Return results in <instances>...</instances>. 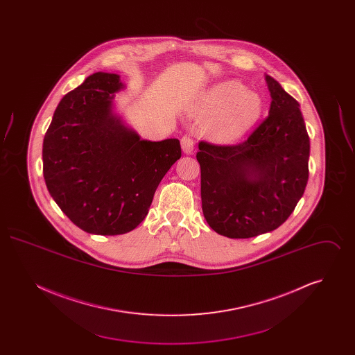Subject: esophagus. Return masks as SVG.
<instances>
[{"mask_svg":"<svg viewBox=\"0 0 355 355\" xmlns=\"http://www.w3.org/2000/svg\"><path fill=\"white\" fill-rule=\"evenodd\" d=\"M181 148H182V152L185 154H190L194 150V141L190 135H184L181 138Z\"/></svg>","mask_w":355,"mask_h":355,"instance_id":"34e87169","label":"esophagus"}]
</instances>
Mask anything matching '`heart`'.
I'll use <instances>...</instances> for the list:
<instances>
[{"instance_id": "1", "label": "heart", "mask_w": 355, "mask_h": 355, "mask_svg": "<svg viewBox=\"0 0 355 355\" xmlns=\"http://www.w3.org/2000/svg\"><path fill=\"white\" fill-rule=\"evenodd\" d=\"M194 114L206 116L203 135L230 144L246 135L263 113V100L241 81L229 80L210 86L194 107Z\"/></svg>"}]
</instances>
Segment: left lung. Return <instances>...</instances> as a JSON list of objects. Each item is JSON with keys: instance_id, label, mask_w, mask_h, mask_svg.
Returning <instances> with one entry per match:
<instances>
[{"instance_id": "1", "label": "left lung", "mask_w": 355, "mask_h": 355, "mask_svg": "<svg viewBox=\"0 0 355 355\" xmlns=\"http://www.w3.org/2000/svg\"><path fill=\"white\" fill-rule=\"evenodd\" d=\"M269 116L236 145L201 141L202 211L227 238H252L279 227L304 196L310 139L300 103L272 77Z\"/></svg>"}]
</instances>
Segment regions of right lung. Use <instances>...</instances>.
I'll return each mask as SVG.
<instances>
[{
    "label": "right lung",
    "instance_id": "add662e5",
    "mask_svg": "<svg viewBox=\"0 0 355 355\" xmlns=\"http://www.w3.org/2000/svg\"><path fill=\"white\" fill-rule=\"evenodd\" d=\"M119 74L94 73L60 101L44 138L53 200L86 233L119 236L145 220L154 193L181 158L175 138L141 139L113 113Z\"/></svg>",
    "mask_w": 355,
    "mask_h": 355
}]
</instances>
